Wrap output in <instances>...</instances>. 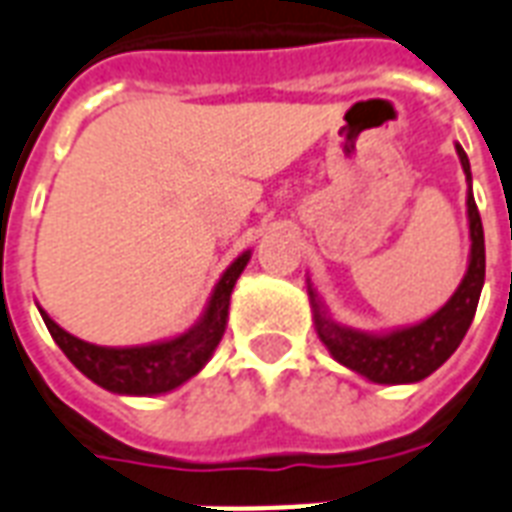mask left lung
I'll return each mask as SVG.
<instances>
[{
    "label": "left lung",
    "mask_w": 512,
    "mask_h": 512,
    "mask_svg": "<svg viewBox=\"0 0 512 512\" xmlns=\"http://www.w3.org/2000/svg\"><path fill=\"white\" fill-rule=\"evenodd\" d=\"M456 153H459L461 169L470 183V191H467L470 264H467L459 288L453 291V297L437 313L424 318L421 324L399 326L391 332H361V329L337 324L318 297V291L307 280L315 332L326 345V351L332 353L334 361H340L343 367L359 372L361 378L372 380V383L397 386V383H418V380L429 378L459 348L472 318H475V310H478L480 291H483V280H486V245H483L478 205L472 197L470 159L461 145H456Z\"/></svg>",
    "instance_id": "1"
}]
</instances>
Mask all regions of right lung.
I'll return each mask as SVG.
<instances>
[{"mask_svg": "<svg viewBox=\"0 0 512 512\" xmlns=\"http://www.w3.org/2000/svg\"><path fill=\"white\" fill-rule=\"evenodd\" d=\"M251 261V251L240 253L226 267L221 280L215 283L210 302L197 324L188 332L161 340V343L129 345V348H107L80 340L75 334L64 332L51 315L40 310L42 321L56 340L64 356L78 367L96 386L107 388L113 394H129V397H153L167 394L172 388L183 386L202 367H205L213 351L221 343L229 318V299H232L234 283Z\"/></svg>", "mask_w": 512, "mask_h": 512, "instance_id": "add662e5", "label": "right lung"}]
</instances>
